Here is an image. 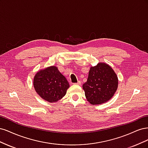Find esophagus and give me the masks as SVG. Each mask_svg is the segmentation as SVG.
I'll use <instances>...</instances> for the list:
<instances>
[{
    "mask_svg": "<svg viewBox=\"0 0 148 148\" xmlns=\"http://www.w3.org/2000/svg\"><path fill=\"white\" fill-rule=\"evenodd\" d=\"M74 84H77V85H80L81 84V82H80L79 81H78L77 83H74Z\"/></svg>",
    "mask_w": 148,
    "mask_h": 148,
    "instance_id": "1",
    "label": "esophagus"
}]
</instances>
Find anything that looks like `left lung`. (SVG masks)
Returning a JSON list of instances; mask_svg holds the SVG:
<instances>
[{"mask_svg": "<svg viewBox=\"0 0 148 148\" xmlns=\"http://www.w3.org/2000/svg\"><path fill=\"white\" fill-rule=\"evenodd\" d=\"M118 88V78L114 70L105 63L91 66L87 82L83 85L87 101L92 105L110 100Z\"/></svg>", "mask_w": 148, "mask_h": 148, "instance_id": "left-lung-1", "label": "left lung"}]
</instances>
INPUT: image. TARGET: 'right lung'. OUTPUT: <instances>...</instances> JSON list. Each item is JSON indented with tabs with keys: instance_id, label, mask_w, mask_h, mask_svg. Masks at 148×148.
<instances>
[{
	"instance_id": "obj_1",
	"label": "right lung",
	"mask_w": 148,
	"mask_h": 148,
	"mask_svg": "<svg viewBox=\"0 0 148 148\" xmlns=\"http://www.w3.org/2000/svg\"><path fill=\"white\" fill-rule=\"evenodd\" d=\"M33 85L40 97L49 102L60 100L70 87L65 77L55 66L37 72L34 77Z\"/></svg>"
}]
</instances>
